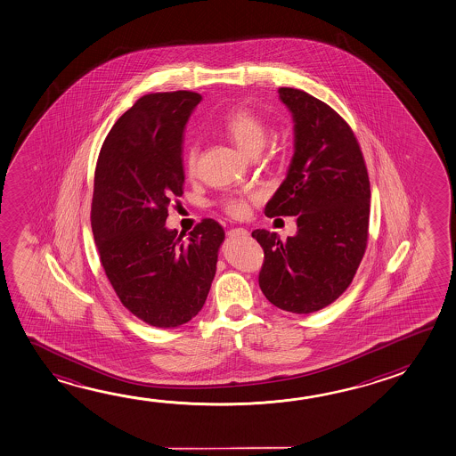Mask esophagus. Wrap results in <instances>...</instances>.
Instances as JSON below:
<instances>
[{
    "mask_svg": "<svg viewBox=\"0 0 456 456\" xmlns=\"http://www.w3.org/2000/svg\"><path fill=\"white\" fill-rule=\"evenodd\" d=\"M230 234H238V236H248V230H244V228H236V230H232Z\"/></svg>",
    "mask_w": 456,
    "mask_h": 456,
    "instance_id": "esophagus-1",
    "label": "esophagus"
}]
</instances>
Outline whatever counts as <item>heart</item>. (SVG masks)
I'll return each instance as SVG.
<instances>
[{
    "mask_svg": "<svg viewBox=\"0 0 456 456\" xmlns=\"http://www.w3.org/2000/svg\"><path fill=\"white\" fill-rule=\"evenodd\" d=\"M222 129L244 155H258L266 142V126L250 110L236 109L226 113L222 119ZM198 155H200L198 143L188 145L185 150V158H183L188 175H193L196 172ZM255 198L256 194L254 193L228 194L222 201V208L228 216H244L248 212V201Z\"/></svg>",
    "mask_w": 456,
    "mask_h": 456,
    "instance_id": "b5f03b06",
    "label": "heart"
}]
</instances>
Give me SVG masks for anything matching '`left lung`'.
I'll list each match as a JSON object with an SVG mask.
<instances>
[{
    "mask_svg": "<svg viewBox=\"0 0 456 456\" xmlns=\"http://www.w3.org/2000/svg\"><path fill=\"white\" fill-rule=\"evenodd\" d=\"M294 118V158L266 216H297V234L255 230L265 252L258 284L284 311L329 306L353 282L369 240L370 182L354 132L335 110L300 89L279 87Z\"/></svg>",
    "mask_w": 456,
    "mask_h": 456,
    "instance_id": "left-lung-1",
    "label": "left lung"
}]
</instances>
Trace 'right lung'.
Here are the masks:
<instances>
[{"label": "right lung", "instance_id": "1", "mask_svg": "<svg viewBox=\"0 0 456 456\" xmlns=\"http://www.w3.org/2000/svg\"><path fill=\"white\" fill-rule=\"evenodd\" d=\"M201 95L147 94L111 127L94 177L91 224L118 298L143 322L174 329L201 311L224 240L204 218L185 238L167 230V208L183 194V131Z\"/></svg>", "mask_w": 456, "mask_h": 456}]
</instances>
